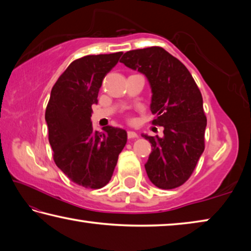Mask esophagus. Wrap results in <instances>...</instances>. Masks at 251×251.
Listing matches in <instances>:
<instances>
[{"label": "esophagus", "mask_w": 251, "mask_h": 251, "mask_svg": "<svg viewBox=\"0 0 251 251\" xmlns=\"http://www.w3.org/2000/svg\"><path fill=\"white\" fill-rule=\"evenodd\" d=\"M127 136H128V138L131 139V138H137L138 135L135 133V131H131V130H128L127 131Z\"/></svg>", "instance_id": "obj_1"}]
</instances>
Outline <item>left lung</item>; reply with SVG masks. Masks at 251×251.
<instances>
[{
  "label": "left lung",
  "instance_id": "obj_1",
  "mask_svg": "<svg viewBox=\"0 0 251 251\" xmlns=\"http://www.w3.org/2000/svg\"><path fill=\"white\" fill-rule=\"evenodd\" d=\"M120 62L146 76L156 115L151 124L164 127L161 138L143 135L152 148L147 176L158 188H177L189 179L205 150L201 93L187 67L159 46L128 50Z\"/></svg>",
  "mask_w": 251,
  "mask_h": 251
}]
</instances>
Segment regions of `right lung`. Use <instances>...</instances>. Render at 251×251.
<instances>
[{
  "instance_id": "obj_1",
  "label": "right lung",
  "mask_w": 251,
  "mask_h": 251,
  "mask_svg": "<svg viewBox=\"0 0 251 251\" xmlns=\"http://www.w3.org/2000/svg\"><path fill=\"white\" fill-rule=\"evenodd\" d=\"M122 52L87 55L75 59L59 76L45 110L49 142L56 166L72 181L100 189L108 184L118 155L127 142L126 130L106 126L93 129L92 105Z\"/></svg>"
}]
</instances>
